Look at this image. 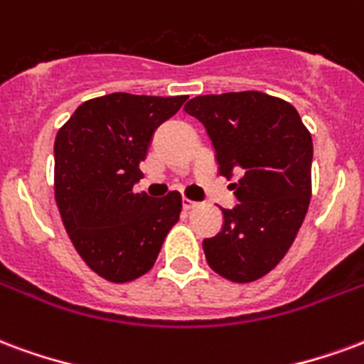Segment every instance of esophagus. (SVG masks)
<instances>
[{"instance_id": "esophagus-1", "label": "esophagus", "mask_w": 364, "mask_h": 364, "mask_svg": "<svg viewBox=\"0 0 364 364\" xmlns=\"http://www.w3.org/2000/svg\"><path fill=\"white\" fill-rule=\"evenodd\" d=\"M198 205H200L198 201L188 200V198H184V200H182V208H184L186 211H190V209H196V208H198Z\"/></svg>"}]
</instances>
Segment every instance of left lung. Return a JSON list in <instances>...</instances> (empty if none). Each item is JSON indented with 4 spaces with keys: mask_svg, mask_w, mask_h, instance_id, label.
I'll return each mask as SVG.
<instances>
[{
    "mask_svg": "<svg viewBox=\"0 0 364 364\" xmlns=\"http://www.w3.org/2000/svg\"><path fill=\"white\" fill-rule=\"evenodd\" d=\"M184 110L208 129L221 176H238L230 190L240 203L221 209L205 259L225 279L252 283L283 259L309 211L312 135L293 105L259 91L203 95Z\"/></svg>",
    "mask_w": 364,
    "mask_h": 364,
    "instance_id": "left-lung-1",
    "label": "left lung"
}]
</instances>
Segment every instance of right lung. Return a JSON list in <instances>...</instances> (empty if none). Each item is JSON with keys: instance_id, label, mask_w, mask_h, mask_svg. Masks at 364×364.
<instances>
[{"instance_id": "obj_1", "label": "right lung", "mask_w": 364, "mask_h": 364, "mask_svg": "<svg viewBox=\"0 0 364 364\" xmlns=\"http://www.w3.org/2000/svg\"><path fill=\"white\" fill-rule=\"evenodd\" d=\"M186 98L112 92L85 100L58 129L55 203L77 254L106 281L145 275L178 223V192L153 200L134 192V184L155 129Z\"/></svg>"}]
</instances>
